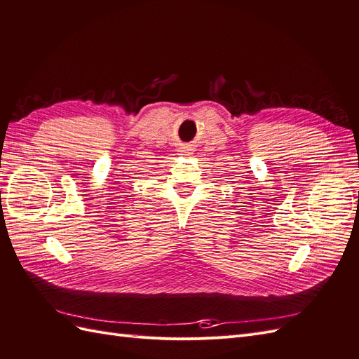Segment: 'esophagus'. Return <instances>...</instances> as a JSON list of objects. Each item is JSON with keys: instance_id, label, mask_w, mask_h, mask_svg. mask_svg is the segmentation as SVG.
I'll use <instances>...</instances> for the list:
<instances>
[{"instance_id": "esophagus-1", "label": "esophagus", "mask_w": 359, "mask_h": 359, "mask_svg": "<svg viewBox=\"0 0 359 359\" xmlns=\"http://www.w3.org/2000/svg\"><path fill=\"white\" fill-rule=\"evenodd\" d=\"M191 147L190 145H184V147H181L180 149H178V153H180V156H190L191 154Z\"/></svg>"}]
</instances>
